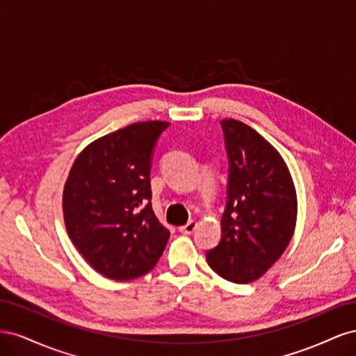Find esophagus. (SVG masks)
Masks as SVG:
<instances>
[{
	"instance_id": "esophagus-1",
	"label": "esophagus",
	"mask_w": 356,
	"mask_h": 356,
	"mask_svg": "<svg viewBox=\"0 0 356 356\" xmlns=\"http://www.w3.org/2000/svg\"><path fill=\"white\" fill-rule=\"evenodd\" d=\"M196 227H197V221H188L186 225H181L179 232L184 233V234H191L193 232L196 230Z\"/></svg>"
}]
</instances>
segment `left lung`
<instances>
[{
    "label": "left lung",
    "instance_id": "1",
    "mask_svg": "<svg viewBox=\"0 0 356 356\" xmlns=\"http://www.w3.org/2000/svg\"><path fill=\"white\" fill-rule=\"evenodd\" d=\"M230 160L222 238L207 261L222 279L251 284L285 252L296 230L297 191L281 153L248 124L221 120Z\"/></svg>",
    "mask_w": 356,
    "mask_h": 356
}]
</instances>
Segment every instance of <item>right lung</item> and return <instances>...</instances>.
Segmentation results:
<instances>
[{
    "mask_svg": "<svg viewBox=\"0 0 356 356\" xmlns=\"http://www.w3.org/2000/svg\"><path fill=\"white\" fill-rule=\"evenodd\" d=\"M168 122L129 124L86 145L62 193L65 229L92 268L131 281L157 264L169 239L152 208V153Z\"/></svg>",
    "mask_w": 356,
    "mask_h": 356,
    "instance_id": "1",
    "label": "right lung"
}]
</instances>
